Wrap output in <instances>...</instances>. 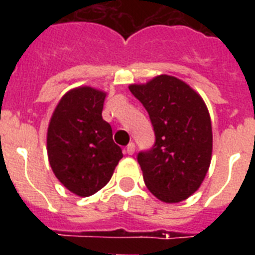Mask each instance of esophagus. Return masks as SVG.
Wrapping results in <instances>:
<instances>
[{"mask_svg": "<svg viewBox=\"0 0 255 255\" xmlns=\"http://www.w3.org/2000/svg\"><path fill=\"white\" fill-rule=\"evenodd\" d=\"M126 152H127L128 155H133V152H135V144L129 143L126 148Z\"/></svg>", "mask_w": 255, "mask_h": 255, "instance_id": "obj_1", "label": "esophagus"}]
</instances>
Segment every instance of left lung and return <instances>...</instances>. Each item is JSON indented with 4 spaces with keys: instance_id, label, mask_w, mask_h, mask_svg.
<instances>
[{
    "instance_id": "left-lung-1",
    "label": "left lung",
    "mask_w": 255,
    "mask_h": 255,
    "mask_svg": "<svg viewBox=\"0 0 255 255\" xmlns=\"http://www.w3.org/2000/svg\"><path fill=\"white\" fill-rule=\"evenodd\" d=\"M129 91L147 110L155 144L139 152L145 185L164 202H180L200 188L209 169L213 148L206 104L185 82L159 75Z\"/></svg>"
}]
</instances>
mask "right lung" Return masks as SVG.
Returning <instances> with one entry per match:
<instances>
[{"mask_svg": "<svg viewBox=\"0 0 255 255\" xmlns=\"http://www.w3.org/2000/svg\"><path fill=\"white\" fill-rule=\"evenodd\" d=\"M106 92L83 86L62 96L47 128V156L55 177L81 197L96 193L123 157L102 111Z\"/></svg>", "mask_w": 255, "mask_h": 255, "instance_id": "add662e5", "label": "right lung"}]
</instances>
